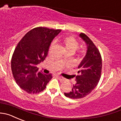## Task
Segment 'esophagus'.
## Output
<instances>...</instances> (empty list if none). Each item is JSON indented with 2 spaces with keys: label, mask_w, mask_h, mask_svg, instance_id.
<instances>
[{
  "label": "esophagus",
  "mask_w": 121,
  "mask_h": 121,
  "mask_svg": "<svg viewBox=\"0 0 121 121\" xmlns=\"http://www.w3.org/2000/svg\"><path fill=\"white\" fill-rule=\"evenodd\" d=\"M57 77L58 78V79L60 80H61V81H64V78H63V77H61V76H57Z\"/></svg>",
  "instance_id": "34e87169"
}]
</instances>
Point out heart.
<instances>
[{
    "instance_id": "b5f03b06",
    "label": "heart",
    "mask_w": 121,
    "mask_h": 121,
    "mask_svg": "<svg viewBox=\"0 0 121 121\" xmlns=\"http://www.w3.org/2000/svg\"><path fill=\"white\" fill-rule=\"evenodd\" d=\"M58 42L64 47L65 52H71L74 53L78 48V43L73 37H66L58 39ZM52 45L50 47V51L52 48ZM84 51H82V53H84Z\"/></svg>"
}]
</instances>
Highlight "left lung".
<instances>
[{"label":"left lung","instance_id":"obj_1","mask_svg":"<svg viewBox=\"0 0 121 121\" xmlns=\"http://www.w3.org/2000/svg\"><path fill=\"white\" fill-rule=\"evenodd\" d=\"M79 37L86 45V53L78 66V74L72 90L64 93L65 96L73 99L84 98L94 90L100 78L102 67L100 52L92 40L83 33L80 34Z\"/></svg>","mask_w":121,"mask_h":121}]
</instances>
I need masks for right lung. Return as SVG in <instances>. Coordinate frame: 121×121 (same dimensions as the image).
Returning a JSON list of instances; mask_svg holds the SVG:
<instances>
[{
  "instance_id": "obj_1",
  "label": "right lung",
  "mask_w": 121,
  "mask_h": 121,
  "mask_svg": "<svg viewBox=\"0 0 121 121\" xmlns=\"http://www.w3.org/2000/svg\"><path fill=\"white\" fill-rule=\"evenodd\" d=\"M61 29L38 27L27 32L16 46L11 61L13 76L17 85L28 93H37L46 87L51 74L38 71L37 65L45 60L54 38Z\"/></svg>"
}]
</instances>
